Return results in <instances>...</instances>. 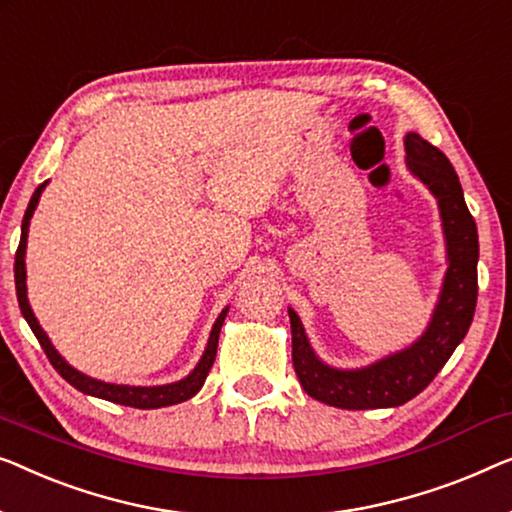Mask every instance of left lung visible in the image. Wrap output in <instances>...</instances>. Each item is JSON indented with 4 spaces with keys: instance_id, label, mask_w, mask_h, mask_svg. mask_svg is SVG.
I'll use <instances>...</instances> for the list:
<instances>
[{
    "instance_id": "8db88e82",
    "label": "left lung",
    "mask_w": 512,
    "mask_h": 512,
    "mask_svg": "<svg viewBox=\"0 0 512 512\" xmlns=\"http://www.w3.org/2000/svg\"><path fill=\"white\" fill-rule=\"evenodd\" d=\"M406 166L439 203L446 235L448 270L432 321L418 342L360 369H335L318 360L300 316L288 309L293 335V367L309 397L337 409H388L420 395L441 372L473 321L478 300V228L446 154L418 133H406Z\"/></svg>"
}]
</instances>
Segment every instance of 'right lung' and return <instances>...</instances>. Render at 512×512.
<instances>
[{
  "instance_id": "1",
  "label": "right lung",
  "mask_w": 512,
  "mask_h": 512,
  "mask_svg": "<svg viewBox=\"0 0 512 512\" xmlns=\"http://www.w3.org/2000/svg\"><path fill=\"white\" fill-rule=\"evenodd\" d=\"M46 184L48 182H43V184H39V187H36L32 201H29V205H27L25 217H22V233H20V244H18V251H16V265H13V272H16V293H18L20 311H22V316H25V321L29 323V328H32L36 339H39L41 348L46 351L50 365L57 369L59 376H62L64 381H69L73 388L85 392V395L108 399V402H115V404H122V406H133V409H161V406H173V404L187 402V399L194 397L196 392L203 388L207 374H210L214 355H217L219 332H221V325H224V318L228 314V307L221 311L219 318L212 325V332H210V339H207L203 358L198 360L194 372H191L189 376H184L182 381L166 383V385H150V388H147V385H117V383L96 381V379H92V376H85L83 372H78V369H73L69 362H66L62 355L55 351V346L50 344L48 335L43 332L39 321H36L34 311H32V307H29V300H27L25 249H27L29 219H32L36 205H39L41 191L46 189Z\"/></svg>"
}]
</instances>
